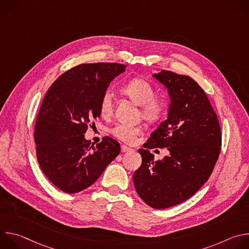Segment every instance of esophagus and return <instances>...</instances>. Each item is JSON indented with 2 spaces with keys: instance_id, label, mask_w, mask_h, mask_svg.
Listing matches in <instances>:
<instances>
[{
  "instance_id": "34e87169",
  "label": "esophagus",
  "mask_w": 249,
  "mask_h": 249,
  "mask_svg": "<svg viewBox=\"0 0 249 249\" xmlns=\"http://www.w3.org/2000/svg\"><path fill=\"white\" fill-rule=\"evenodd\" d=\"M130 151H132L131 148H129V147H127V146H125V145H122V146H121V152H122V153H126V152H130Z\"/></svg>"
}]
</instances>
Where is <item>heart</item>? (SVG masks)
<instances>
[{"mask_svg": "<svg viewBox=\"0 0 249 249\" xmlns=\"http://www.w3.org/2000/svg\"><path fill=\"white\" fill-rule=\"evenodd\" d=\"M124 94L138 105L142 106V115L145 120L155 122L163 114L165 104L156 97V90L152 84L140 78H135L127 82L121 88ZM114 100L111 90H105L101 96L99 110L102 116H110L113 112ZM142 129L138 126H130L126 124H117L110 129V133L125 143H133L136 137L141 134Z\"/></svg>", "mask_w": 249, "mask_h": 249, "instance_id": "b5f03b06", "label": "heart"}]
</instances>
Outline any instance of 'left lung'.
Returning a JSON list of instances; mask_svg holds the SVG:
<instances>
[{
    "label": "left lung",
    "mask_w": 249,
    "mask_h": 249,
    "mask_svg": "<svg viewBox=\"0 0 249 249\" xmlns=\"http://www.w3.org/2000/svg\"><path fill=\"white\" fill-rule=\"evenodd\" d=\"M153 77L168 91L167 119L139 149L142 164L133 180L138 195L155 209L178 205L209 179L221 152L222 135L216 112L202 88L190 77L162 70ZM167 147L156 162L149 150Z\"/></svg>",
    "instance_id": "left-lung-1"
}]
</instances>
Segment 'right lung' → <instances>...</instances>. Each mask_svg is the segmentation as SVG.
I'll list each match as a JSON object with an SVG mask.
<instances>
[{"mask_svg":"<svg viewBox=\"0 0 249 249\" xmlns=\"http://www.w3.org/2000/svg\"><path fill=\"white\" fill-rule=\"evenodd\" d=\"M126 67L81 64L61 75L46 92L35 122L34 141L43 173L60 190L77 193L89 187L120 154V145L112 138L104 137L93 146L85 133L100 116L102 94Z\"/></svg>","mask_w":249,"mask_h":249,"instance_id":"obj_1","label":"right lung"}]
</instances>
